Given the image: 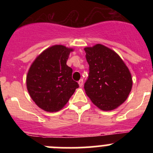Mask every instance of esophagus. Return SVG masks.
<instances>
[{
    "label": "esophagus",
    "instance_id": "esophagus-1",
    "mask_svg": "<svg viewBox=\"0 0 153 153\" xmlns=\"http://www.w3.org/2000/svg\"><path fill=\"white\" fill-rule=\"evenodd\" d=\"M78 84H79V86L81 87V86H83V84H84V80H83V79L80 80V81H78Z\"/></svg>",
    "mask_w": 153,
    "mask_h": 153
}]
</instances>
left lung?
<instances>
[{
	"instance_id": "1",
	"label": "left lung",
	"mask_w": 153,
	"mask_h": 153,
	"mask_svg": "<svg viewBox=\"0 0 153 153\" xmlns=\"http://www.w3.org/2000/svg\"><path fill=\"white\" fill-rule=\"evenodd\" d=\"M89 66L84 89L99 109H116L127 98L132 86L131 73L119 55L101 44L84 48Z\"/></svg>"
}]
</instances>
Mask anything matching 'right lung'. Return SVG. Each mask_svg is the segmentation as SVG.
Wrapping results in <instances>:
<instances>
[{"mask_svg": "<svg viewBox=\"0 0 153 153\" xmlns=\"http://www.w3.org/2000/svg\"><path fill=\"white\" fill-rule=\"evenodd\" d=\"M72 48L54 45L41 52L27 75V87L36 105L47 112L62 109L79 87L72 78V69L67 65Z\"/></svg>", "mask_w": 153, "mask_h": 153, "instance_id": "1", "label": "right lung"}]
</instances>
